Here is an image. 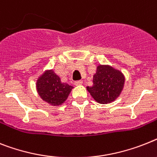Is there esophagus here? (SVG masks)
<instances>
[{
  "label": "esophagus",
  "instance_id": "34e87169",
  "mask_svg": "<svg viewBox=\"0 0 157 157\" xmlns=\"http://www.w3.org/2000/svg\"><path fill=\"white\" fill-rule=\"evenodd\" d=\"M82 83H83L82 81H75L74 85H76V86H78V85H82Z\"/></svg>",
  "mask_w": 157,
  "mask_h": 157
}]
</instances>
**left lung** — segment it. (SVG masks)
Returning a JSON list of instances; mask_svg holds the SVG:
<instances>
[{
    "label": "left lung",
    "mask_w": 157,
    "mask_h": 157,
    "mask_svg": "<svg viewBox=\"0 0 157 157\" xmlns=\"http://www.w3.org/2000/svg\"><path fill=\"white\" fill-rule=\"evenodd\" d=\"M125 77L118 69L108 64H99L93 75V86L87 90L99 104H109L116 101L124 89Z\"/></svg>",
    "instance_id": "left-lung-1"
}]
</instances>
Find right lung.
I'll list each match as a JSON object with an SVG mask.
<instances>
[{"mask_svg": "<svg viewBox=\"0 0 157 157\" xmlns=\"http://www.w3.org/2000/svg\"><path fill=\"white\" fill-rule=\"evenodd\" d=\"M36 89L43 101L52 106H59L66 101L73 87L61 82L52 69H48L37 78Z\"/></svg>", "mask_w": 157, "mask_h": 157, "instance_id": "obj_1", "label": "right lung"}]
</instances>
